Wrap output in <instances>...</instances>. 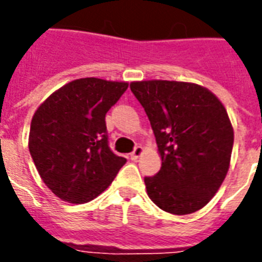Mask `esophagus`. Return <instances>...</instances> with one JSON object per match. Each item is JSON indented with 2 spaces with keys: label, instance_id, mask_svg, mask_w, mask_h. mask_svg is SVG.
Here are the masks:
<instances>
[{
  "label": "esophagus",
  "instance_id": "1",
  "mask_svg": "<svg viewBox=\"0 0 262 262\" xmlns=\"http://www.w3.org/2000/svg\"><path fill=\"white\" fill-rule=\"evenodd\" d=\"M141 154H143V147H140V145H137V147L133 149V152L130 154V159L132 160H137L141 156Z\"/></svg>",
  "mask_w": 262,
  "mask_h": 262
}]
</instances>
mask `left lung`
<instances>
[{
    "mask_svg": "<svg viewBox=\"0 0 262 262\" xmlns=\"http://www.w3.org/2000/svg\"><path fill=\"white\" fill-rule=\"evenodd\" d=\"M130 90L151 122L162 167L145 177L154 203L174 215L199 211L215 195L230 166L234 132L219 99L197 84L135 81Z\"/></svg>",
    "mask_w": 262,
    "mask_h": 262,
    "instance_id": "left-lung-1",
    "label": "left lung"
}]
</instances>
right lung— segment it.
Listing matches in <instances>:
<instances>
[{"mask_svg":"<svg viewBox=\"0 0 262 262\" xmlns=\"http://www.w3.org/2000/svg\"><path fill=\"white\" fill-rule=\"evenodd\" d=\"M127 83L87 77L55 91L31 121V158L46 186L63 201L88 203L126 163L108 147L106 114Z\"/></svg>","mask_w":262,"mask_h":262,"instance_id":"1","label":"right lung"}]
</instances>
